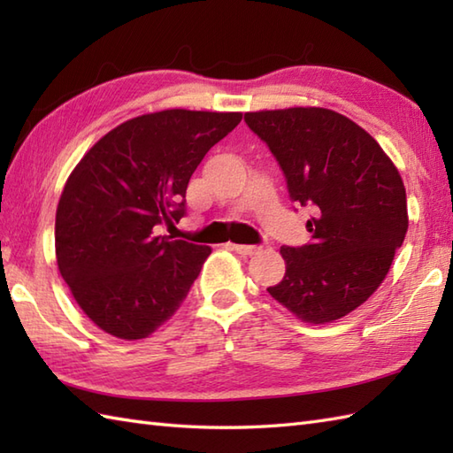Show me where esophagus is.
Segmentation results:
<instances>
[{
    "instance_id": "1",
    "label": "esophagus",
    "mask_w": 453,
    "mask_h": 453,
    "mask_svg": "<svg viewBox=\"0 0 453 453\" xmlns=\"http://www.w3.org/2000/svg\"><path fill=\"white\" fill-rule=\"evenodd\" d=\"M229 247L234 249L235 253L239 255H255L258 253V247L257 245H239V243H229Z\"/></svg>"
}]
</instances>
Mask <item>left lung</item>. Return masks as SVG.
I'll return each mask as SVG.
<instances>
[{
  "label": "left lung",
  "instance_id": "left-lung-1",
  "mask_svg": "<svg viewBox=\"0 0 453 453\" xmlns=\"http://www.w3.org/2000/svg\"><path fill=\"white\" fill-rule=\"evenodd\" d=\"M245 122L280 163L290 198L311 206V243L280 247L286 274L266 288L311 325L333 323L386 280L409 216L397 167L368 132L329 109L245 112Z\"/></svg>",
  "mask_w": 453,
  "mask_h": 453
}]
</instances>
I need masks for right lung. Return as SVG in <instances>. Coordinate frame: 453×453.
I'll use <instances>...</instances> for the list:
<instances>
[{"label":"right lung","instance_id":"1","mask_svg":"<svg viewBox=\"0 0 453 453\" xmlns=\"http://www.w3.org/2000/svg\"><path fill=\"white\" fill-rule=\"evenodd\" d=\"M242 112L169 109L119 124L67 177L56 210V261L73 300L117 339L171 319L210 247L156 235L185 216L192 173Z\"/></svg>","mask_w":453,"mask_h":453}]
</instances>
